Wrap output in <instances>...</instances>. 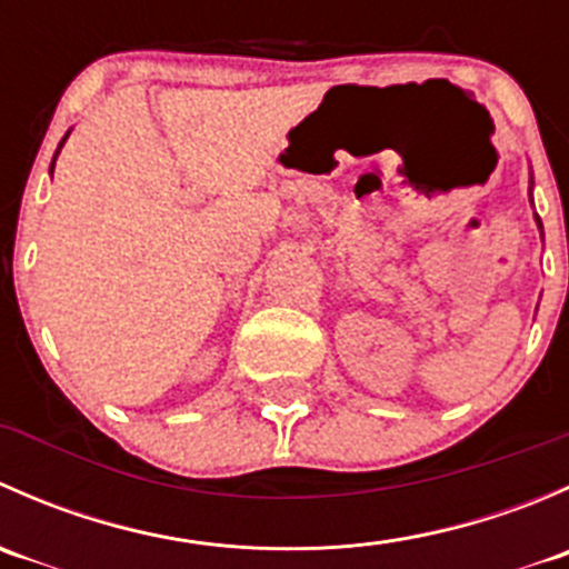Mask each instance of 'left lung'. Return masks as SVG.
I'll return each mask as SVG.
<instances>
[{
  "instance_id": "1",
  "label": "left lung",
  "mask_w": 569,
  "mask_h": 569,
  "mask_svg": "<svg viewBox=\"0 0 569 569\" xmlns=\"http://www.w3.org/2000/svg\"><path fill=\"white\" fill-rule=\"evenodd\" d=\"M537 222H539V217H537ZM539 228H542V226H539Z\"/></svg>"
}]
</instances>
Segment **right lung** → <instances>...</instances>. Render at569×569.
Here are the masks:
<instances>
[{"instance_id": "right-lung-1", "label": "right lung", "mask_w": 569, "mask_h": 569, "mask_svg": "<svg viewBox=\"0 0 569 569\" xmlns=\"http://www.w3.org/2000/svg\"><path fill=\"white\" fill-rule=\"evenodd\" d=\"M68 137V134H66ZM66 137H62V142H66ZM62 142H60V148H62ZM57 153H60V151H57ZM57 153H54V159H57ZM51 170H54V162H51Z\"/></svg>"}]
</instances>
